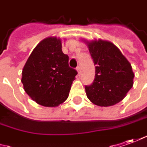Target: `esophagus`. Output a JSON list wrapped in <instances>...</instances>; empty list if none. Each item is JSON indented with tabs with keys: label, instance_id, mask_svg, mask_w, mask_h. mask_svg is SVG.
Returning <instances> with one entry per match:
<instances>
[{
	"label": "esophagus",
	"instance_id": "34e87169",
	"mask_svg": "<svg viewBox=\"0 0 147 147\" xmlns=\"http://www.w3.org/2000/svg\"><path fill=\"white\" fill-rule=\"evenodd\" d=\"M76 70H77L78 74L80 76V74H81V68H80V66H78L77 67H76Z\"/></svg>",
	"mask_w": 147,
	"mask_h": 147
}]
</instances>
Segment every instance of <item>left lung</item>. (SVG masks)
I'll return each instance as SVG.
<instances>
[{"instance_id": "left-lung-1", "label": "left lung", "mask_w": 147, "mask_h": 147, "mask_svg": "<svg viewBox=\"0 0 147 147\" xmlns=\"http://www.w3.org/2000/svg\"><path fill=\"white\" fill-rule=\"evenodd\" d=\"M87 44L96 66L94 80L85 86L87 96L98 106L114 105L132 88L134 74L131 64L110 42L100 39Z\"/></svg>"}]
</instances>
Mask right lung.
<instances>
[{"label":"right lung","instance_id":"obj_1","mask_svg":"<svg viewBox=\"0 0 147 147\" xmlns=\"http://www.w3.org/2000/svg\"><path fill=\"white\" fill-rule=\"evenodd\" d=\"M69 57L55 37L41 41L22 70V83L32 100L46 107H56L68 97L77 71L70 67Z\"/></svg>","mask_w":147,"mask_h":147}]
</instances>
